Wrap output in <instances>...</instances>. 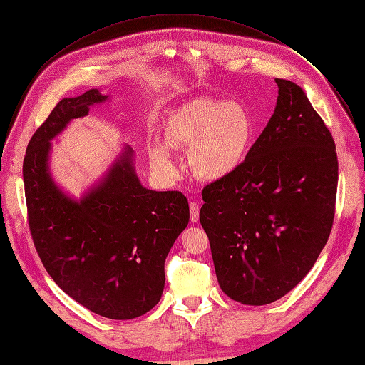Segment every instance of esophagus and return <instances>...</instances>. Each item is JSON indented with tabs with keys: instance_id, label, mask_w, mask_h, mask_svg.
Here are the masks:
<instances>
[{
	"instance_id": "34e87169",
	"label": "esophagus",
	"mask_w": 365,
	"mask_h": 365,
	"mask_svg": "<svg viewBox=\"0 0 365 365\" xmlns=\"http://www.w3.org/2000/svg\"><path fill=\"white\" fill-rule=\"evenodd\" d=\"M190 219L192 222H197V220H200V205L195 201L190 202Z\"/></svg>"
}]
</instances>
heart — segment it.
Masks as SVG:
<instances>
[{
  "mask_svg": "<svg viewBox=\"0 0 365 365\" xmlns=\"http://www.w3.org/2000/svg\"><path fill=\"white\" fill-rule=\"evenodd\" d=\"M252 132V118L244 105L197 97L165 120L164 146H152L149 161L161 178L173 180L178 169L169 150H189V168L197 180L220 181L245 161Z\"/></svg>",
  "mask_w": 365,
  "mask_h": 365,
  "instance_id": "b5f03b06",
  "label": "heart"
}]
</instances>
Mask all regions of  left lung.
Listing matches in <instances>:
<instances>
[{
  "label": "left lung",
  "instance_id": "8db88e82",
  "mask_svg": "<svg viewBox=\"0 0 365 365\" xmlns=\"http://www.w3.org/2000/svg\"><path fill=\"white\" fill-rule=\"evenodd\" d=\"M275 83L267 128L233 175L204 187L200 212L220 289L250 306L279 300L306 277L335 216L332 134L300 86Z\"/></svg>",
  "mask_w": 365,
  "mask_h": 365
}]
</instances>
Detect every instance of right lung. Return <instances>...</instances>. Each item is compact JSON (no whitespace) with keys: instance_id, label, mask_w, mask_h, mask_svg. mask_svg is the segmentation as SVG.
<instances>
[{"instance_id":"add662e5","label":"right lung","mask_w":365,"mask_h":365,"mask_svg":"<svg viewBox=\"0 0 365 365\" xmlns=\"http://www.w3.org/2000/svg\"><path fill=\"white\" fill-rule=\"evenodd\" d=\"M108 97L90 90L62 98L33 134L23 176L33 244L54 283L97 315L130 319L160 302L165 257L190 212L181 192L141 185L129 146L79 201L53 181L50 141Z\"/></svg>"}]
</instances>
